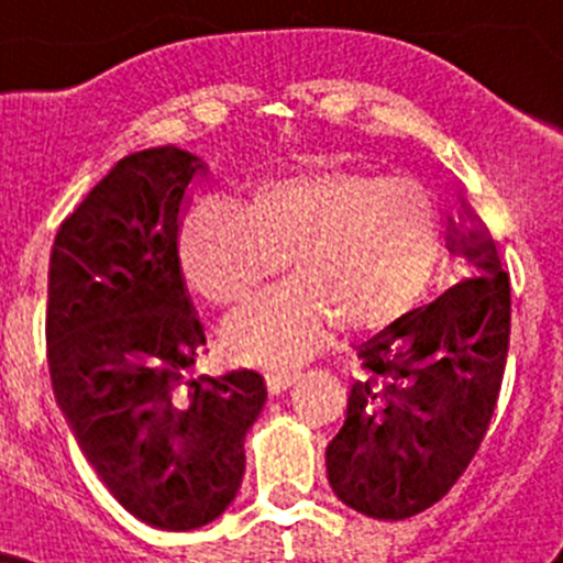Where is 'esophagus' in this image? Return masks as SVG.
I'll use <instances>...</instances> for the list:
<instances>
[{
  "label": "esophagus",
  "mask_w": 563,
  "mask_h": 563,
  "mask_svg": "<svg viewBox=\"0 0 563 563\" xmlns=\"http://www.w3.org/2000/svg\"><path fill=\"white\" fill-rule=\"evenodd\" d=\"M297 378H299L297 371H269L264 376V382H266V389H269L272 395H280V391L291 387Z\"/></svg>",
  "instance_id": "esophagus-1"
}]
</instances>
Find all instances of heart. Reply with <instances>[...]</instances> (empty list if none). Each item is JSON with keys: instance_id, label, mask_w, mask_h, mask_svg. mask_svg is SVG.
I'll return each instance as SVG.
<instances>
[{"instance_id": "b5f03b06", "label": "heart", "mask_w": 563, "mask_h": 563, "mask_svg": "<svg viewBox=\"0 0 563 563\" xmlns=\"http://www.w3.org/2000/svg\"><path fill=\"white\" fill-rule=\"evenodd\" d=\"M439 250L428 187L338 157H302L242 185L236 203L196 198L176 225L181 277L231 305L277 269L286 283L225 318L223 343L250 365H291L332 332H367L417 299Z\"/></svg>"}]
</instances>
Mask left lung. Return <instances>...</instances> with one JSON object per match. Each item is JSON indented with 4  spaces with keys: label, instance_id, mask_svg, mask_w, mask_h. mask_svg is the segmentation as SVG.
I'll list each match as a JSON object with an SVG mask.
<instances>
[{
    "label": "left lung",
    "instance_id": "1",
    "mask_svg": "<svg viewBox=\"0 0 563 563\" xmlns=\"http://www.w3.org/2000/svg\"><path fill=\"white\" fill-rule=\"evenodd\" d=\"M450 220L463 269L435 299L362 343L367 376L351 384L327 476L345 507L406 520L439 504L487 433L509 351V277L482 220Z\"/></svg>",
    "mask_w": 563,
    "mask_h": 563
}]
</instances>
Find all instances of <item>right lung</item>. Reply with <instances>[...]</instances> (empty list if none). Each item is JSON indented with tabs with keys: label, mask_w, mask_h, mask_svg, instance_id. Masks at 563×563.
I'll use <instances>...</instances> for the list:
<instances>
[{
	"label": "right lung",
	"mask_w": 563,
	"mask_h": 563,
	"mask_svg": "<svg viewBox=\"0 0 563 563\" xmlns=\"http://www.w3.org/2000/svg\"><path fill=\"white\" fill-rule=\"evenodd\" d=\"M207 163L176 146L122 157L56 231L48 261L51 384L113 498L163 531L229 509L264 378H196L203 327L176 264V225Z\"/></svg>",
	"instance_id": "right-lung-1"
}]
</instances>
